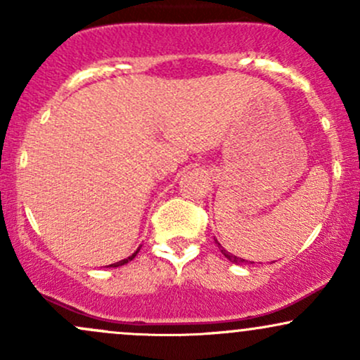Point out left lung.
Segmentation results:
<instances>
[{
    "label": "left lung",
    "mask_w": 360,
    "mask_h": 360,
    "mask_svg": "<svg viewBox=\"0 0 360 360\" xmlns=\"http://www.w3.org/2000/svg\"><path fill=\"white\" fill-rule=\"evenodd\" d=\"M214 243H217L218 245V249L221 250V254L225 255L226 259L230 260V262H233V264H238V266H254L255 262H250V260H245V259H242V257H237V255H233V254H230V252H226L225 249H223L221 247V243L218 242V240H214Z\"/></svg>",
    "instance_id": "8db88e82"
}]
</instances>
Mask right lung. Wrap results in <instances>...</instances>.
Wrapping results in <instances>:
<instances>
[{"instance_id":"add662e5","label":"right lung","mask_w":360,"mask_h":360,"mask_svg":"<svg viewBox=\"0 0 360 360\" xmlns=\"http://www.w3.org/2000/svg\"><path fill=\"white\" fill-rule=\"evenodd\" d=\"M139 250H140V247L137 250L134 252V254L130 255V257H127V259H123V260H118V262H115V264H111V266H108V267H118V266H123V264H127V262H130V260H134L135 259V255L139 254Z\"/></svg>"}]
</instances>
